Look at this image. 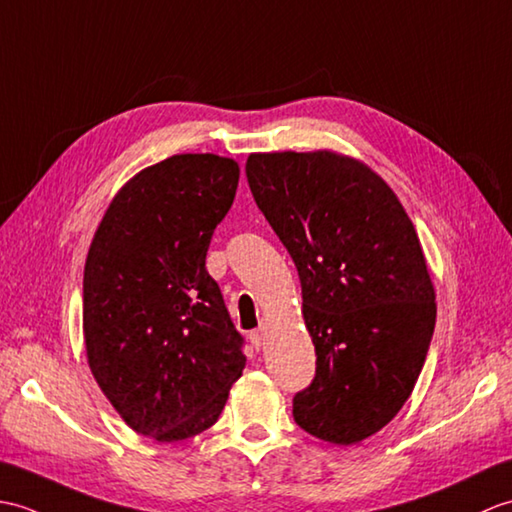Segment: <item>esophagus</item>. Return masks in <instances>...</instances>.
<instances>
[{"label":"esophagus","instance_id":"esophagus-1","mask_svg":"<svg viewBox=\"0 0 512 512\" xmlns=\"http://www.w3.org/2000/svg\"><path fill=\"white\" fill-rule=\"evenodd\" d=\"M265 335H267V328L260 326V328H256V331L249 333V342H252L256 348H260L265 344Z\"/></svg>","mask_w":512,"mask_h":512}]
</instances>
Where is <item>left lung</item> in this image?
<instances>
[{
	"mask_svg": "<svg viewBox=\"0 0 512 512\" xmlns=\"http://www.w3.org/2000/svg\"><path fill=\"white\" fill-rule=\"evenodd\" d=\"M245 173L298 269L315 344L295 423L335 445L377 434L412 394L436 326L410 217L366 164L328 151L254 153Z\"/></svg>",
	"mask_w": 512,
	"mask_h": 512,
	"instance_id": "1",
	"label": "left lung"
}]
</instances>
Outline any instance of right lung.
Here are the masks:
<instances>
[{"label":"right lung","instance_id":"1","mask_svg":"<svg viewBox=\"0 0 512 512\" xmlns=\"http://www.w3.org/2000/svg\"><path fill=\"white\" fill-rule=\"evenodd\" d=\"M236 186L238 164L227 157H168L124 184L89 247V368L124 423L157 442L217 423L245 368V339L206 269Z\"/></svg>","mask_w":512,"mask_h":512}]
</instances>
